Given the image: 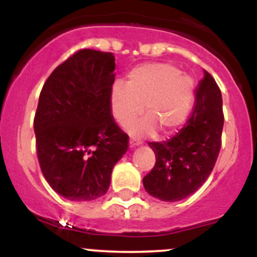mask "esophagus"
Segmentation results:
<instances>
[{"instance_id":"1","label":"esophagus","mask_w":257,"mask_h":257,"mask_svg":"<svg viewBox=\"0 0 257 257\" xmlns=\"http://www.w3.org/2000/svg\"><path fill=\"white\" fill-rule=\"evenodd\" d=\"M129 145H131V147L140 146V145H141V141H139V140H134V139H131V140H129Z\"/></svg>"}]
</instances>
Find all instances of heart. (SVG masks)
I'll return each instance as SVG.
<instances>
[{
  "label": "heart",
  "mask_w": 257,
  "mask_h": 257,
  "mask_svg": "<svg viewBox=\"0 0 257 257\" xmlns=\"http://www.w3.org/2000/svg\"><path fill=\"white\" fill-rule=\"evenodd\" d=\"M193 89V78L172 64L140 65L129 72L128 83L112 84V116L120 126H126L140 116L144 106L146 117L129 126L131 134L144 137L156 129L169 134L185 122Z\"/></svg>",
  "instance_id": "1"
}]
</instances>
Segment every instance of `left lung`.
Segmentation results:
<instances>
[{
	"mask_svg": "<svg viewBox=\"0 0 257 257\" xmlns=\"http://www.w3.org/2000/svg\"><path fill=\"white\" fill-rule=\"evenodd\" d=\"M223 128L222 96L209 72L196 90L193 111L172 139L149 143L156 164L143 184L147 193L163 202H178L196 192L215 166Z\"/></svg>",
	"mask_w": 257,
	"mask_h": 257,
	"instance_id": "left-lung-1",
	"label": "left lung"
}]
</instances>
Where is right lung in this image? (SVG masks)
I'll list each match as a JSON object with an SVG mask.
<instances>
[{
  "label": "right lung",
  "instance_id": "obj_1",
  "mask_svg": "<svg viewBox=\"0 0 257 257\" xmlns=\"http://www.w3.org/2000/svg\"><path fill=\"white\" fill-rule=\"evenodd\" d=\"M114 69L112 53L82 49L41 90L34 119L38 162L53 190L72 202L104 196L128 150V135L111 113Z\"/></svg>",
  "mask_w": 257,
  "mask_h": 257
}]
</instances>
